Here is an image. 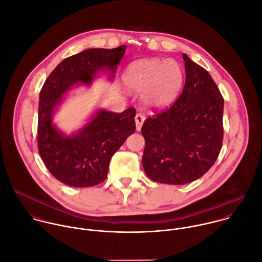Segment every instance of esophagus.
<instances>
[{
    "label": "esophagus",
    "instance_id": "obj_1",
    "mask_svg": "<svg viewBox=\"0 0 262 262\" xmlns=\"http://www.w3.org/2000/svg\"><path fill=\"white\" fill-rule=\"evenodd\" d=\"M144 120H145V116L142 115L141 113H138V114L136 115L135 121H136V128H137L138 132L141 129V127H142V125H143V123H144Z\"/></svg>",
    "mask_w": 262,
    "mask_h": 262
}]
</instances>
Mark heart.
<instances>
[{"label":"heart","instance_id":"b5f03b06","mask_svg":"<svg viewBox=\"0 0 262 262\" xmlns=\"http://www.w3.org/2000/svg\"><path fill=\"white\" fill-rule=\"evenodd\" d=\"M123 83L130 92H143L142 99L147 106L163 108L177 96L182 84V70L174 60H140L126 69Z\"/></svg>","mask_w":262,"mask_h":262}]
</instances>
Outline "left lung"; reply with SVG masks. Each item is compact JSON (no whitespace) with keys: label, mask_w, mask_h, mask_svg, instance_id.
Listing matches in <instances>:
<instances>
[{"label":"left lung","mask_w":262,"mask_h":262,"mask_svg":"<svg viewBox=\"0 0 262 262\" xmlns=\"http://www.w3.org/2000/svg\"><path fill=\"white\" fill-rule=\"evenodd\" d=\"M185 83L177 100L148 117L142 128V164L154 181L185 184L214 164L223 143L224 98L210 74L182 56Z\"/></svg>","instance_id":"obj_1"}]
</instances>
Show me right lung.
I'll list each match as a JSON object with an SVG mask.
<instances>
[{
    "label": "right lung",
    "mask_w": 262,
    "mask_h": 262,
    "mask_svg": "<svg viewBox=\"0 0 262 262\" xmlns=\"http://www.w3.org/2000/svg\"><path fill=\"white\" fill-rule=\"evenodd\" d=\"M125 49H89L70 56L58 64L42 86L38 151L52 175L69 186L88 188L105 180L112 157L136 130V110L128 107L122 113L99 110L83 128L70 136L54 125V112L70 87L90 85L99 71H110V78L114 79Z\"/></svg>",
    "instance_id": "add662e5"
}]
</instances>
